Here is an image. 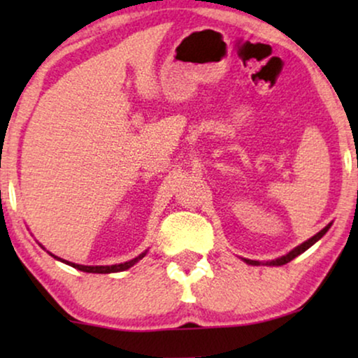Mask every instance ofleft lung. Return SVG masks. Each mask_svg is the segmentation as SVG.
I'll use <instances>...</instances> for the list:
<instances>
[{"instance_id":"obj_1","label":"left lung","mask_w":358,"mask_h":358,"mask_svg":"<svg viewBox=\"0 0 358 358\" xmlns=\"http://www.w3.org/2000/svg\"><path fill=\"white\" fill-rule=\"evenodd\" d=\"M331 224H332V223H329V224H326V227H324V228H322L320 233H316V234H315V236H311L310 239H306V241H305V243L298 244V246H296V248H293L290 252H287V254H285V256H280V257L273 259V261H266V262H259V261H252V259H244V257H241V259H243V261H244V262H246V264H249V266H272V267H273V266H277V267H278V266H285V264H287V262H290V261H293V259H295V257H298V256H300V254H303V252H305V251H306V249H310V248L313 246V244H315V243H317V241H320V239H321L322 236H324V234H326L327 231H329Z\"/></svg>"}]
</instances>
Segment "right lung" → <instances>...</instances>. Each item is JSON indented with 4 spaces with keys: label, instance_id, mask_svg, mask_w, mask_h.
<instances>
[{
    "label": "right lung",
    "instance_id": "1",
    "mask_svg": "<svg viewBox=\"0 0 358 358\" xmlns=\"http://www.w3.org/2000/svg\"><path fill=\"white\" fill-rule=\"evenodd\" d=\"M41 248L45 249V248L42 246V244H41ZM47 252H48V251H47ZM146 252H148V249H146L145 252H141L140 256H136L135 259H130V261L122 262V264H114V266H83V264H75V262L65 261V259H62V257H58V256H53L52 252H48V254H50V256H52L53 259H57V261H60V262H63V264H68V266L75 267V268H78V271H81V272H87V273H112V272L127 271V268L134 267L136 262L141 261V259H143V257L146 256Z\"/></svg>",
    "mask_w": 358,
    "mask_h": 358
}]
</instances>
